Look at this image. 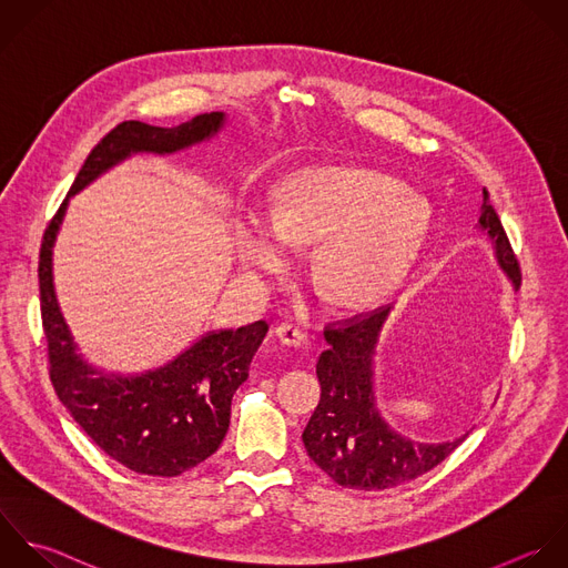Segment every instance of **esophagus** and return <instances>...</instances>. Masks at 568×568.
I'll list each match as a JSON object with an SVG mask.
<instances>
[{
  "instance_id": "obj_1",
  "label": "esophagus",
  "mask_w": 568,
  "mask_h": 568,
  "mask_svg": "<svg viewBox=\"0 0 568 568\" xmlns=\"http://www.w3.org/2000/svg\"><path fill=\"white\" fill-rule=\"evenodd\" d=\"M274 334H276V338H278L283 345H290V347H301V345L307 341L305 332L298 329V327L292 325V323L278 325V327L274 329Z\"/></svg>"
}]
</instances>
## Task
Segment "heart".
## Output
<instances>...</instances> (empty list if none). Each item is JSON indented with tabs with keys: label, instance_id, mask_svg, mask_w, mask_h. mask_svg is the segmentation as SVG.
Segmentation results:
<instances>
[{
	"label": "heart",
	"instance_id": "heart-1",
	"mask_svg": "<svg viewBox=\"0 0 568 568\" xmlns=\"http://www.w3.org/2000/svg\"><path fill=\"white\" fill-rule=\"evenodd\" d=\"M432 225V205L396 179L347 165L303 168L274 196V221L252 212L236 227V256L256 274H276L290 243L321 241L314 276L343 307L389 296L416 261Z\"/></svg>",
	"mask_w": 568,
	"mask_h": 568
}]
</instances>
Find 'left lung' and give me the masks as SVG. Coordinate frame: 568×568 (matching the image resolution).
<instances>
[{
  "label": "left lung",
  "mask_w": 568,
  "mask_h": 568,
  "mask_svg": "<svg viewBox=\"0 0 568 568\" xmlns=\"http://www.w3.org/2000/svg\"><path fill=\"white\" fill-rule=\"evenodd\" d=\"M480 227L489 234L496 258L514 285H520V263L511 250L489 192L483 190ZM392 307L374 310L325 327L329 347L321 354L316 376L321 403L312 414L303 443L307 456L341 487L383 491L432 471L465 438L452 443H416L396 434L378 414L374 396V354Z\"/></svg>",
  "instance_id": "obj_1"
}]
</instances>
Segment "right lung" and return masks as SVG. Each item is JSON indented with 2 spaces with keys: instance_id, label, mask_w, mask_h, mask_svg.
Returning a JSON list of instances; mask_svg holds the SVG:
<instances>
[{
  "instance_id": "right-lung-1",
  "label": "right lung",
  "mask_w": 568,
  "mask_h": 568,
  "mask_svg": "<svg viewBox=\"0 0 568 568\" xmlns=\"http://www.w3.org/2000/svg\"><path fill=\"white\" fill-rule=\"evenodd\" d=\"M223 121V112H205L176 128L141 121L119 123L92 148L41 239L39 301L50 383L92 443L125 469L143 476H181L219 449L230 427L232 396L247 381L267 323L210 332L154 372L105 376L77 354L59 312L52 285V245L68 199L99 174L134 152L172 154L190 148L214 136Z\"/></svg>"
}]
</instances>
